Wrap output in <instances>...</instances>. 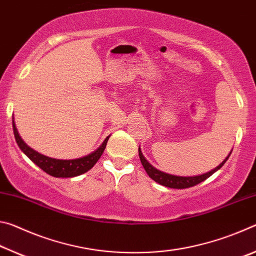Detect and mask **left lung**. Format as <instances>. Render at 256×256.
Listing matches in <instances>:
<instances>
[{
	"label": "left lung",
	"mask_w": 256,
	"mask_h": 256,
	"mask_svg": "<svg viewBox=\"0 0 256 256\" xmlns=\"http://www.w3.org/2000/svg\"><path fill=\"white\" fill-rule=\"evenodd\" d=\"M232 151L229 152L226 159H224V162L219 164V166H216L214 170L208 172H206V174L198 175V176H176V175L167 174V172H164L162 170H157V168H154L152 164H151L148 160L144 158V156L142 154L140 148H138V156H140L141 164H142V166H144V170L146 172V174L149 175L150 178H152L154 182H157L158 184L166 186V188H192V186L196 185L198 183H201V182H203V180H206V178H209V177L214 174V172L219 170L220 168L224 166V162L228 160L229 156H230V154H232Z\"/></svg>",
	"instance_id": "obj_1"
}]
</instances>
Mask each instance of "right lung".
<instances>
[{
  "mask_svg": "<svg viewBox=\"0 0 256 256\" xmlns=\"http://www.w3.org/2000/svg\"><path fill=\"white\" fill-rule=\"evenodd\" d=\"M12 126H14L16 141V144H18L21 151H22V152L27 156V157L32 160L34 164H36L40 170L47 172L48 175L53 177H64V178L79 176L81 174H84V172H86L89 170H92V168L94 166V164H96L99 160V158L102 157L104 150L106 148L108 138H110V136H107L105 138V141L102 142V144L99 146L97 150H94V152L86 154L82 158L70 159V160L54 159L37 152L36 150L32 149L30 146L26 144L24 141L19 136V132L18 130H16L14 120H12Z\"/></svg>",
  "mask_w": 256,
  "mask_h": 256,
  "instance_id": "obj_1",
  "label": "right lung"
}]
</instances>
